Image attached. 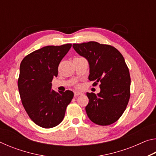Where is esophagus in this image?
Instances as JSON below:
<instances>
[{
  "mask_svg": "<svg viewBox=\"0 0 156 156\" xmlns=\"http://www.w3.org/2000/svg\"><path fill=\"white\" fill-rule=\"evenodd\" d=\"M83 94L81 93V92H78V91H76V92H74V96H80V95H82Z\"/></svg>",
  "mask_w": 156,
  "mask_h": 156,
  "instance_id": "1",
  "label": "esophagus"
}]
</instances>
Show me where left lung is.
Masks as SVG:
<instances>
[{"instance_id": "8db88e82", "label": "left lung", "mask_w": 156, "mask_h": 156, "mask_svg": "<svg viewBox=\"0 0 156 156\" xmlns=\"http://www.w3.org/2000/svg\"><path fill=\"white\" fill-rule=\"evenodd\" d=\"M75 51L87 60L89 80L100 83V93H87L88 117L98 125L116 122L126 109L130 98L131 78L122 55L117 49L97 42L73 44Z\"/></svg>"}]
</instances>
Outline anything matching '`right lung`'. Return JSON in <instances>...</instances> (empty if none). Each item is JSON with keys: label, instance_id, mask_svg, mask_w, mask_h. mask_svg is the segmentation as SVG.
<instances>
[{"label": "right lung", "instance_id": "add662e5", "mask_svg": "<svg viewBox=\"0 0 156 156\" xmlns=\"http://www.w3.org/2000/svg\"><path fill=\"white\" fill-rule=\"evenodd\" d=\"M72 44L46 46L25 56L20 65L18 87L22 104L31 120L43 128H52L62 122L67 105L73 97L72 91L51 89L60 61Z\"/></svg>", "mask_w": 156, "mask_h": 156}]
</instances>
